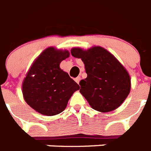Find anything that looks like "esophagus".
<instances>
[{"label":"esophagus","instance_id":"34e87169","mask_svg":"<svg viewBox=\"0 0 151 151\" xmlns=\"http://www.w3.org/2000/svg\"><path fill=\"white\" fill-rule=\"evenodd\" d=\"M80 80H81L80 76H78V77H76V78H75V81H76V82L78 84H79V82H80Z\"/></svg>","mask_w":151,"mask_h":151}]
</instances>
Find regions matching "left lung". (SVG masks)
Instances as JSON below:
<instances>
[{
	"mask_svg": "<svg viewBox=\"0 0 151 151\" xmlns=\"http://www.w3.org/2000/svg\"><path fill=\"white\" fill-rule=\"evenodd\" d=\"M71 54L84 62L87 77L79 82V92L91 107L106 113L121 105L130 91V78L119 61L99 46L87 51L74 48Z\"/></svg>",
	"mask_w": 151,
	"mask_h": 151,
	"instance_id": "left-lung-1",
	"label": "left lung"
}]
</instances>
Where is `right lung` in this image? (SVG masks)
<instances>
[{"label":"right lung","mask_w":151,"mask_h":151,"mask_svg":"<svg viewBox=\"0 0 151 151\" xmlns=\"http://www.w3.org/2000/svg\"><path fill=\"white\" fill-rule=\"evenodd\" d=\"M69 56L65 50L46 48L32 65L22 85L24 100L30 106L45 116L62 113L68 99L79 86L59 67Z\"/></svg>","instance_id":"right-lung-1"}]
</instances>
